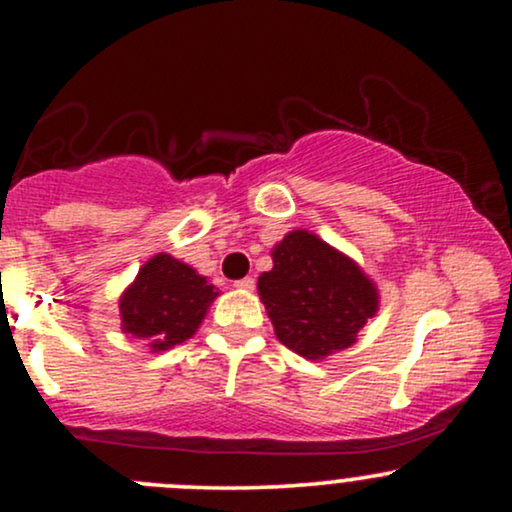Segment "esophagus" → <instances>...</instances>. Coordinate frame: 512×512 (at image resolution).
Returning a JSON list of instances; mask_svg holds the SVG:
<instances>
[{"label": "esophagus", "instance_id": "obj_1", "mask_svg": "<svg viewBox=\"0 0 512 512\" xmlns=\"http://www.w3.org/2000/svg\"><path fill=\"white\" fill-rule=\"evenodd\" d=\"M236 289H240V291H252V289H255V279H252V276H245V279H238V281H236Z\"/></svg>", "mask_w": 512, "mask_h": 512}]
</instances>
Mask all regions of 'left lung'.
Returning a JSON list of instances; mask_svg holds the SVG:
<instances>
[{
  "instance_id": "obj_1",
  "label": "left lung",
  "mask_w": 512,
  "mask_h": 512,
  "mask_svg": "<svg viewBox=\"0 0 512 512\" xmlns=\"http://www.w3.org/2000/svg\"><path fill=\"white\" fill-rule=\"evenodd\" d=\"M257 279L274 334L308 361L337 354L378 313V289L363 269L310 231H291Z\"/></svg>"
}]
</instances>
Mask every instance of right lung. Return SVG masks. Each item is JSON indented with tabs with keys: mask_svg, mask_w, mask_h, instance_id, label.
<instances>
[{
	"mask_svg": "<svg viewBox=\"0 0 512 512\" xmlns=\"http://www.w3.org/2000/svg\"><path fill=\"white\" fill-rule=\"evenodd\" d=\"M216 296L207 276L158 252L120 296L122 330L151 351H168L199 330Z\"/></svg>",
	"mask_w": 512,
	"mask_h": 512,
	"instance_id": "obj_1",
	"label": "right lung"
}]
</instances>
